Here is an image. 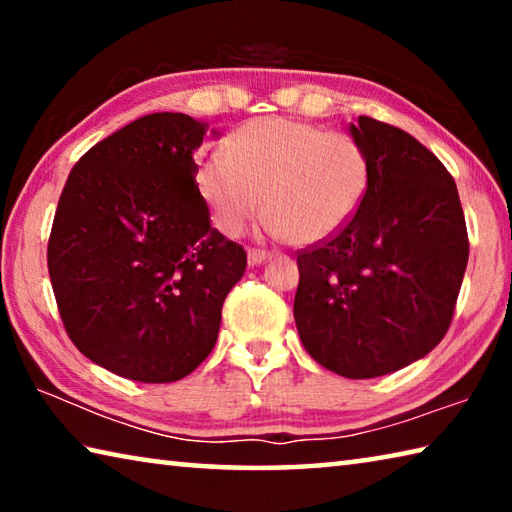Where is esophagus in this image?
I'll list each match as a JSON object with an SVG mask.
<instances>
[{"mask_svg": "<svg viewBox=\"0 0 512 512\" xmlns=\"http://www.w3.org/2000/svg\"><path fill=\"white\" fill-rule=\"evenodd\" d=\"M268 257H271V255H268L266 250H259V248H250V250H248V264H250V266L264 264Z\"/></svg>", "mask_w": 512, "mask_h": 512, "instance_id": "34e87169", "label": "esophagus"}]
</instances>
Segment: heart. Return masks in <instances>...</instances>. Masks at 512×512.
I'll return each mask as SVG.
<instances>
[{
  "label": "heart",
  "instance_id": "heart-1",
  "mask_svg": "<svg viewBox=\"0 0 512 512\" xmlns=\"http://www.w3.org/2000/svg\"><path fill=\"white\" fill-rule=\"evenodd\" d=\"M196 185L223 235L237 237L264 210L268 235L311 246L339 235L372 185V158L359 137L287 117L239 126L201 155Z\"/></svg>",
  "mask_w": 512,
  "mask_h": 512
}]
</instances>
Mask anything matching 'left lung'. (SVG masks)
I'll return each mask as SVG.
<instances>
[{"label":"left lung","mask_w":512,"mask_h":512,"mask_svg":"<svg viewBox=\"0 0 512 512\" xmlns=\"http://www.w3.org/2000/svg\"><path fill=\"white\" fill-rule=\"evenodd\" d=\"M372 185L339 235L298 250L300 341L320 366L372 379L422 359L452 325L470 255L452 173L402 128L359 117Z\"/></svg>","instance_id":"obj_1"}]
</instances>
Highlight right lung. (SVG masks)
<instances>
[{"instance_id": "right-lung-1", "label": "right lung", "mask_w": 512, "mask_h": 512, "mask_svg": "<svg viewBox=\"0 0 512 512\" xmlns=\"http://www.w3.org/2000/svg\"><path fill=\"white\" fill-rule=\"evenodd\" d=\"M207 124L153 112L69 171L47 244L65 332L119 377L169 384L212 352L246 250L212 228L194 151Z\"/></svg>"}]
</instances>
